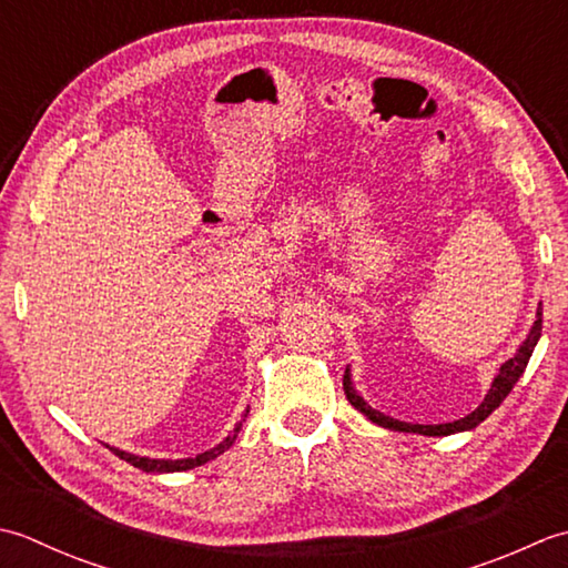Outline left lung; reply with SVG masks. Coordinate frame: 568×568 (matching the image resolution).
Listing matches in <instances>:
<instances>
[{
  "instance_id": "1",
  "label": "left lung",
  "mask_w": 568,
  "mask_h": 568,
  "mask_svg": "<svg viewBox=\"0 0 568 568\" xmlns=\"http://www.w3.org/2000/svg\"><path fill=\"white\" fill-rule=\"evenodd\" d=\"M541 338V304L537 306V316L535 323H531V328L527 333V338L519 343L517 353L510 357V361H505L497 369V375L493 377V385L488 389V395L478 404L476 409L470 414L463 416L458 422H448V424H409V422H399V419H392V416L382 414L379 409L369 407V404L361 397V392L355 389L353 385V375H351V365L345 367V375H343V387H345V395H348V402L357 412H363L369 422L377 424V426H385L389 432H404V434H422V436H450V434H460V432H470L476 429L480 422L488 419V416L500 407L503 399L510 395L513 387L517 385V379L523 377L525 367L529 363L531 353H535V345Z\"/></svg>"
}]
</instances>
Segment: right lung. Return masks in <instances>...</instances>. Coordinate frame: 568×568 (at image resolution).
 <instances>
[{
  "label": "right lung",
  "instance_id": "obj_1",
  "mask_svg": "<svg viewBox=\"0 0 568 568\" xmlns=\"http://www.w3.org/2000/svg\"><path fill=\"white\" fill-rule=\"evenodd\" d=\"M247 414H250V407L245 409V414H242V419L235 424L233 434L225 436L223 442H220L217 446H213L211 450H203V454H199L195 458H176V460H171V458L134 456V454H126V450H122V448H110V450H112V454L118 456V458L126 460V463H130V466H134V468H139V470H144V473H179V470H191V468H195V466H203V463L217 458L220 454H225V450L235 444V438H237V434H240V429H242V424H245Z\"/></svg>",
  "mask_w": 568,
  "mask_h": 568
}]
</instances>
